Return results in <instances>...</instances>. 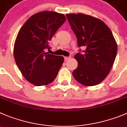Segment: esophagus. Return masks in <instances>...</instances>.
<instances>
[{"label": "esophagus", "instance_id": "esophagus-1", "mask_svg": "<svg viewBox=\"0 0 127 127\" xmlns=\"http://www.w3.org/2000/svg\"><path fill=\"white\" fill-rule=\"evenodd\" d=\"M70 58H71V57H64V61H68V60H69Z\"/></svg>", "mask_w": 127, "mask_h": 127}]
</instances>
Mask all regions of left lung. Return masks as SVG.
Instances as JSON below:
<instances>
[{"instance_id":"1","label":"left lung","mask_w":127,"mask_h":127,"mask_svg":"<svg viewBox=\"0 0 127 127\" xmlns=\"http://www.w3.org/2000/svg\"><path fill=\"white\" fill-rule=\"evenodd\" d=\"M78 47L86 49L74 56L78 67L73 76L85 86H95L105 79L114 63L117 45L110 28L101 20L83 14H66Z\"/></svg>"}]
</instances>
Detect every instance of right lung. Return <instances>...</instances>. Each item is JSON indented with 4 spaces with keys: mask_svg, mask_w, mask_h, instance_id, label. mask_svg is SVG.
Wrapping results in <instances>:
<instances>
[{
    "mask_svg": "<svg viewBox=\"0 0 127 127\" xmlns=\"http://www.w3.org/2000/svg\"><path fill=\"white\" fill-rule=\"evenodd\" d=\"M66 18L62 14L44 11L33 15L19 31L14 47V59L26 80L35 86L53 82L64 58L46 53L49 42Z\"/></svg>",
    "mask_w": 127,
    "mask_h": 127,
    "instance_id": "obj_1",
    "label": "right lung"
}]
</instances>
